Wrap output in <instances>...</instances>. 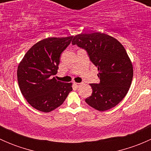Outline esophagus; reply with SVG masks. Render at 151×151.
<instances>
[{
  "label": "esophagus",
  "mask_w": 151,
  "mask_h": 151,
  "mask_svg": "<svg viewBox=\"0 0 151 151\" xmlns=\"http://www.w3.org/2000/svg\"><path fill=\"white\" fill-rule=\"evenodd\" d=\"M74 85H75L76 87H77V88H78V87H80V83H74Z\"/></svg>",
  "instance_id": "1"
}]
</instances>
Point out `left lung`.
<instances>
[{
    "instance_id": "1",
    "label": "left lung",
    "mask_w": 151,
    "mask_h": 151,
    "mask_svg": "<svg viewBox=\"0 0 151 151\" xmlns=\"http://www.w3.org/2000/svg\"><path fill=\"white\" fill-rule=\"evenodd\" d=\"M72 45L85 49L98 68L100 82L90 84L93 93L85 102L99 111L116 106L127 94L133 78L132 63L123 45L112 36L99 32L76 35Z\"/></svg>"
}]
</instances>
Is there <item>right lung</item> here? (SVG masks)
<instances>
[{"mask_svg":"<svg viewBox=\"0 0 151 151\" xmlns=\"http://www.w3.org/2000/svg\"><path fill=\"white\" fill-rule=\"evenodd\" d=\"M72 36L50 37L35 44L25 53L17 68L19 89L27 101L37 110L50 112L60 106L72 91V83L58 81L62 52Z\"/></svg>","mask_w":151,"mask_h":151,"instance_id":"1","label":"right lung"}]
</instances>
